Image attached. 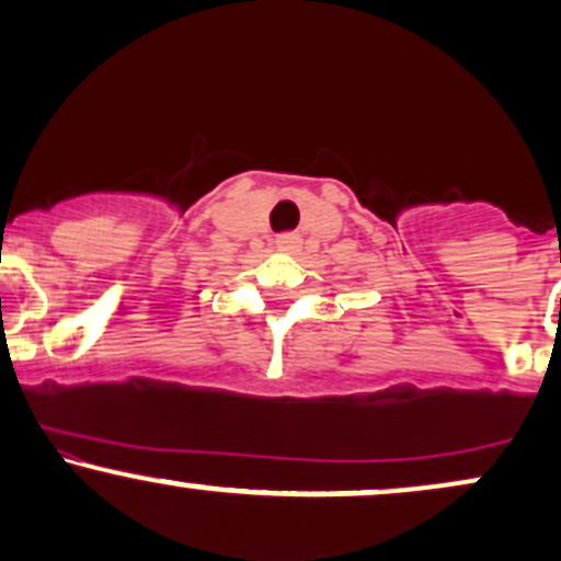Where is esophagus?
<instances>
[{"label": "esophagus", "instance_id": "1", "mask_svg": "<svg viewBox=\"0 0 561 561\" xmlns=\"http://www.w3.org/2000/svg\"><path fill=\"white\" fill-rule=\"evenodd\" d=\"M300 234H295V231H287V234H279L276 237V250H282V253H295V250L300 248Z\"/></svg>", "mask_w": 561, "mask_h": 561}]
</instances>
